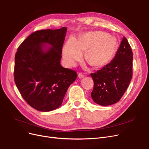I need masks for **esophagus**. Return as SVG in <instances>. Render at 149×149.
Here are the masks:
<instances>
[{
	"instance_id": "1",
	"label": "esophagus",
	"mask_w": 149,
	"mask_h": 149,
	"mask_svg": "<svg viewBox=\"0 0 149 149\" xmlns=\"http://www.w3.org/2000/svg\"><path fill=\"white\" fill-rule=\"evenodd\" d=\"M78 76H79V79H82V78H83L84 77V74H82V73H79V75H78Z\"/></svg>"
}]
</instances>
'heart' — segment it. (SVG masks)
<instances>
[{
    "label": "heart",
    "mask_w": 149,
    "mask_h": 149,
    "mask_svg": "<svg viewBox=\"0 0 149 149\" xmlns=\"http://www.w3.org/2000/svg\"><path fill=\"white\" fill-rule=\"evenodd\" d=\"M118 48V39L103 31L86 33L79 38H69L63 48V57L68 66H74L86 51V60L95 68L107 65L114 58Z\"/></svg>",
    "instance_id": "heart-1"
}]
</instances>
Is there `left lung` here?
Segmentation results:
<instances>
[{"label":"left lung","mask_w":149,"mask_h":149,"mask_svg":"<svg viewBox=\"0 0 149 149\" xmlns=\"http://www.w3.org/2000/svg\"><path fill=\"white\" fill-rule=\"evenodd\" d=\"M133 53L126 37H123L113 59L96 72L91 74L94 83L91 97L101 106L118 102L132 77Z\"/></svg>","instance_id":"1"}]
</instances>
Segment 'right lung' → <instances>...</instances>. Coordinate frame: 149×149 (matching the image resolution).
Wrapping results in <instances>:
<instances>
[{
	"label": "right lung",
	"mask_w": 149,
	"mask_h": 149,
	"mask_svg": "<svg viewBox=\"0 0 149 149\" xmlns=\"http://www.w3.org/2000/svg\"><path fill=\"white\" fill-rule=\"evenodd\" d=\"M67 28L37 31L19 46L15 56L14 81L31 107L49 112L61 106L77 72L61 65Z\"/></svg>",
	"instance_id": "add662e5"
}]
</instances>
